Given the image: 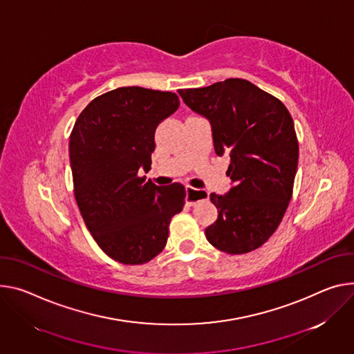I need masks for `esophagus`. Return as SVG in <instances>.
Masks as SVG:
<instances>
[{"mask_svg": "<svg viewBox=\"0 0 354 354\" xmlns=\"http://www.w3.org/2000/svg\"><path fill=\"white\" fill-rule=\"evenodd\" d=\"M209 199V194L206 190L202 189H195V187H186V203L190 206H195L196 203H199L201 201H206Z\"/></svg>", "mask_w": 354, "mask_h": 354, "instance_id": "1", "label": "esophagus"}]
</instances>
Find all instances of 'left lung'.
<instances>
[{"label": "left lung", "instance_id": "1", "mask_svg": "<svg viewBox=\"0 0 354 354\" xmlns=\"http://www.w3.org/2000/svg\"><path fill=\"white\" fill-rule=\"evenodd\" d=\"M183 103L210 121L214 151L230 153L233 187L210 195L217 220L207 241L227 254L261 247L278 229L292 198L299 145L281 100L244 79L178 90Z\"/></svg>", "mask_w": 354, "mask_h": 354}]
</instances>
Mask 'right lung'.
I'll return each mask as SVG.
<instances>
[{"mask_svg":"<svg viewBox=\"0 0 354 354\" xmlns=\"http://www.w3.org/2000/svg\"><path fill=\"white\" fill-rule=\"evenodd\" d=\"M179 107L171 91L118 87L91 100L69 141L75 198L95 243L110 259L138 266L167 245L169 223L183 209L182 183L156 186L151 169L158 124Z\"/></svg>","mask_w":354,"mask_h":354,"instance_id":"add662e5","label":"right lung"}]
</instances>
